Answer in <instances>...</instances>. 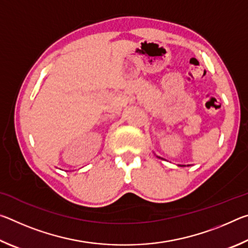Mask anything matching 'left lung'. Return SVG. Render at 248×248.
I'll return each mask as SVG.
<instances>
[{
    "mask_svg": "<svg viewBox=\"0 0 248 248\" xmlns=\"http://www.w3.org/2000/svg\"><path fill=\"white\" fill-rule=\"evenodd\" d=\"M158 158H161V157H159V156H157ZM179 166H186V165H179ZM187 166H189V165H187Z\"/></svg>",
    "mask_w": 248,
    "mask_h": 248,
    "instance_id": "1",
    "label": "left lung"
}]
</instances>
